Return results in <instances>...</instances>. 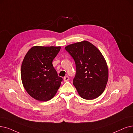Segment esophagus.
Here are the masks:
<instances>
[{
    "label": "esophagus",
    "instance_id": "1",
    "mask_svg": "<svg viewBox=\"0 0 133 133\" xmlns=\"http://www.w3.org/2000/svg\"><path fill=\"white\" fill-rule=\"evenodd\" d=\"M68 80H69V77H68V76L65 77H64V78H63V81H64V82H68Z\"/></svg>",
    "mask_w": 133,
    "mask_h": 133
}]
</instances>
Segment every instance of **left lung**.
Returning <instances> with one entry per match:
<instances>
[{
	"instance_id": "obj_1",
	"label": "left lung",
	"mask_w": 133,
	"mask_h": 133,
	"mask_svg": "<svg viewBox=\"0 0 133 133\" xmlns=\"http://www.w3.org/2000/svg\"><path fill=\"white\" fill-rule=\"evenodd\" d=\"M74 60L76 74L73 80L83 98H96L104 91L108 80L107 62L101 51L90 42L84 41L65 47Z\"/></svg>"
}]
</instances>
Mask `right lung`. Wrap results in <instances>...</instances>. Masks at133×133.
<instances>
[{"instance_id": "obj_1", "label": "right lung", "mask_w": 133, "mask_h": 133, "mask_svg": "<svg viewBox=\"0 0 133 133\" xmlns=\"http://www.w3.org/2000/svg\"><path fill=\"white\" fill-rule=\"evenodd\" d=\"M60 47L34 46L25 55L21 66V79L25 90L37 101L51 99L60 88L59 77L52 62Z\"/></svg>"}]
</instances>
